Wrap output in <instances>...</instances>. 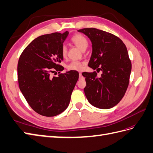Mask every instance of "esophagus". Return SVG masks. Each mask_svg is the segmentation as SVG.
<instances>
[{
    "label": "esophagus",
    "instance_id": "1",
    "mask_svg": "<svg viewBox=\"0 0 153 153\" xmlns=\"http://www.w3.org/2000/svg\"><path fill=\"white\" fill-rule=\"evenodd\" d=\"M82 73H79V79H82Z\"/></svg>",
    "mask_w": 153,
    "mask_h": 153
}]
</instances>
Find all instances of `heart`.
<instances>
[{
    "label": "heart",
    "mask_w": 153,
    "mask_h": 153,
    "mask_svg": "<svg viewBox=\"0 0 153 153\" xmlns=\"http://www.w3.org/2000/svg\"><path fill=\"white\" fill-rule=\"evenodd\" d=\"M71 40V42L74 45L76 46L82 51H84L88 46V42L87 39L83 35L80 34V33L74 35ZM67 54H68V49H67V47L64 45L62 48V57L65 58ZM68 69L69 70L80 71L82 69V64L80 62H73L69 65H68Z\"/></svg>",
    "instance_id": "b5f03b06"
}]
</instances>
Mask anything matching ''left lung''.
I'll return each instance as SVG.
<instances>
[{
    "label": "left lung",
    "mask_w": 153,
    "mask_h": 153,
    "mask_svg": "<svg viewBox=\"0 0 153 153\" xmlns=\"http://www.w3.org/2000/svg\"><path fill=\"white\" fill-rule=\"evenodd\" d=\"M88 36L92 44L88 66L96 72L82 73L86 85L84 93L89 102L100 109H109L120 102L129 84L132 64L123 42L110 33L94 28L78 30Z\"/></svg>",
    "instance_id": "8db88e82"
}]
</instances>
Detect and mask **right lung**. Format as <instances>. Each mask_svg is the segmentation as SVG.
<instances>
[{
	"mask_svg": "<svg viewBox=\"0 0 153 153\" xmlns=\"http://www.w3.org/2000/svg\"><path fill=\"white\" fill-rule=\"evenodd\" d=\"M69 34L52 33L33 39L22 53L17 65L20 90L28 105L38 114L53 117L68 107L72 91L79 79L76 71L50 76L54 69L62 71V48Z\"/></svg>",
	"mask_w": 153,
	"mask_h": 153,
	"instance_id": "add662e5",
	"label": "right lung"
}]
</instances>
